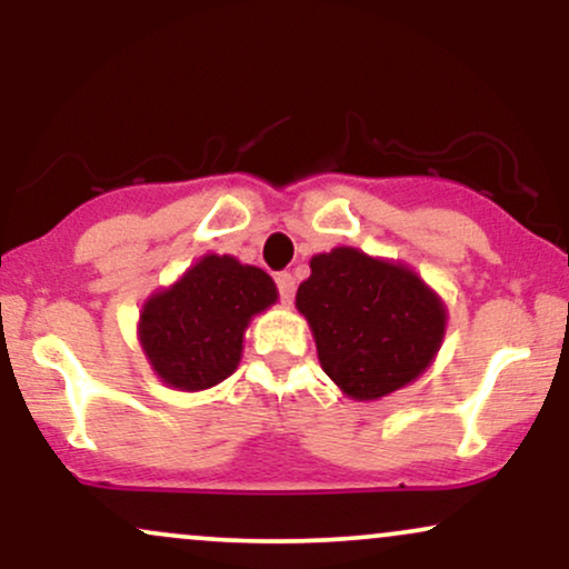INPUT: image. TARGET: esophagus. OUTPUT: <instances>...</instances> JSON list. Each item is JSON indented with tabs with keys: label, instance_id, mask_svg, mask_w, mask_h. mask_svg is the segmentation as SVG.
I'll use <instances>...</instances> for the list:
<instances>
[{
	"label": "esophagus",
	"instance_id": "esophagus-1",
	"mask_svg": "<svg viewBox=\"0 0 569 569\" xmlns=\"http://www.w3.org/2000/svg\"><path fill=\"white\" fill-rule=\"evenodd\" d=\"M276 283H278V293H280V299H283V302L289 305L291 299H293V293H297V280H293L291 272H278V276H276Z\"/></svg>",
	"mask_w": 569,
	"mask_h": 569
}]
</instances>
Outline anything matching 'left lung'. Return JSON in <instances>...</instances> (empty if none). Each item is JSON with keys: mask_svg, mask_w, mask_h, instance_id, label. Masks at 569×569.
I'll list each match as a JSON object with an SVG mask.
<instances>
[{"mask_svg": "<svg viewBox=\"0 0 569 569\" xmlns=\"http://www.w3.org/2000/svg\"><path fill=\"white\" fill-rule=\"evenodd\" d=\"M297 310L310 323L323 371L356 401L415 382L447 331V307L415 270L350 246L310 259Z\"/></svg>", "mask_w": 569, "mask_h": 569, "instance_id": "8db88e82", "label": "left lung"}]
</instances>
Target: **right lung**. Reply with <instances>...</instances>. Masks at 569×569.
<instances>
[{"label":"right lung","instance_id":"right-lung-1","mask_svg":"<svg viewBox=\"0 0 569 569\" xmlns=\"http://www.w3.org/2000/svg\"><path fill=\"white\" fill-rule=\"evenodd\" d=\"M276 299L278 289L264 270L240 264L230 253H208L171 289L143 302V356L176 390L213 388L238 369L248 321Z\"/></svg>","mask_w":569,"mask_h":569}]
</instances>
